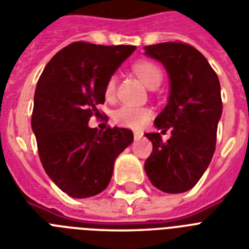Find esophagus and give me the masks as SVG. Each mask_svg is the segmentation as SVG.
<instances>
[{
    "label": "esophagus",
    "mask_w": 249,
    "mask_h": 249,
    "mask_svg": "<svg viewBox=\"0 0 249 249\" xmlns=\"http://www.w3.org/2000/svg\"><path fill=\"white\" fill-rule=\"evenodd\" d=\"M143 137V133H141V131H134V139L135 141H138V139H141Z\"/></svg>",
    "instance_id": "esophagus-1"
}]
</instances>
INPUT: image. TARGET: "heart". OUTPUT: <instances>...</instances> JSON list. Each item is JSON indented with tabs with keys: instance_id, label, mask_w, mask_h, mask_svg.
<instances>
[{
	"instance_id": "heart-1",
	"label": "heart",
	"mask_w": 249,
	"mask_h": 249,
	"mask_svg": "<svg viewBox=\"0 0 249 249\" xmlns=\"http://www.w3.org/2000/svg\"><path fill=\"white\" fill-rule=\"evenodd\" d=\"M133 70L142 82L149 88H155L161 83L162 71L157 64L151 60H138L133 64ZM116 92V75L111 74L106 79L104 87V94L107 100H111ZM152 116V110L147 106H134L124 104L119 106L112 114V118L116 124L131 129L142 128L143 125Z\"/></svg>"
}]
</instances>
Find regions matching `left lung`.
<instances>
[{
    "label": "left lung",
    "mask_w": 249,
    "mask_h": 249,
    "mask_svg": "<svg viewBox=\"0 0 249 249\" xmlns=\"http://www.w3.org/2000/svg\"><path fill=\"white\" fill-rule=\"evenodd\" d=\"M145 54L156 58L170 76L169 104L155 119L171 137L147 133L152 152L144 170L151 183L165 193H183L195 187L211 162L216 147L223 101L217 74L207 58L180 40L145 46Z\"/></svg>",
    "instance_id": "left-lung-1"
}]
</instances>
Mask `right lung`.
Here are the masks:
<instances>
[{"instance_id":"1","label":"right lung","mask_w":249,"mask_h":249,"mask_svg":"<svg viewBox=\"0 0 249 249\" xmlns=\"http://www.w3.org/2000/svg\"><path fill=\"white\" fill-rule=\"evenodd\" d=\"M134 50L74 42L54 54L38 79L32 114L38 155L51 180L70 197L104 192L115 160L134 139L129 129L88 126L105 104L106 79Z\"/></svg>"}]
</instances>
